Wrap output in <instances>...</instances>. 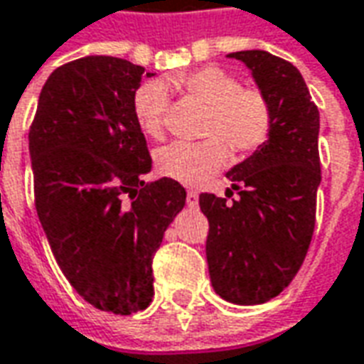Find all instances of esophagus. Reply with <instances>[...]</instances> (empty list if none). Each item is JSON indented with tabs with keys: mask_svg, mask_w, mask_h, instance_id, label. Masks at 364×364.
<instances>
[{
	"mask_svg": "<svg viewBox=\"0 0 364 364\" xmlns=\"http://www.w3.org/2000/svg\"><path fill=\"white\" fill-rule=\"evenodd\" d=\"M198 203V195L195 191H187V205L189 206H197Z\"/></svg>",
	"mask_w": 364,
	"mask_h": 364,
	"instance_id": "34e87169",
	"label": "esophagus"
}]
</instances>
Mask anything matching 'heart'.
<instances>
[{"instance_id": "1", "label": "heart", "mask_w": 364, "mask_h": 364, "mask_svg": "<svg viewBox=\"0 0 364 364\" xmlns=\"http://www.w3.org/2000/svg\"><path fill=\"white\" fill-rule=\"evenodd\" d=\"M171 83L208 105L200 142H171L156 151V167L164 177L183 185H198L226 166L230 145L237 154H252L267 142L273 130V109L259 87H245L236 75L218 66L171 75ZM167 90L164 83H144L134 93L132 111L146 136L164 134Z\"/></svg>"}]
</instances>
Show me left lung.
<instances>
[{"mask_svg":"<svg viewBox=\"0 0 364 364\" xmlns=\"http://www.w3.org/2000/svg\"><path fill=\"white\" fill-rule=\"evenodd\" d=\"M228 58L252 70L273 109V130L259 150L226 173L240 197L228 203L203 193L198 205L208 218L206 261L216 294L252 306L289 287L312 242L321 181L320 112L304 77L287 60L265 50L232 52Z\"/></svg>","mask_w":364,"mask_h":364,"instance_id":"8db88e82","label":"left lung"}]
</instances>
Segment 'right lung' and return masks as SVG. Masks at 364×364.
Masks as SVG:
<instances>
[{"label":"right lung","instance_id":"obj_1","mask_svg":"<svg viewBox=\"0 0 364 364\" xmlns=\"http://www.w3.org/2000/svg\"><path fill=\"white\" fill-rule=\"evenodd\" d=\"M151 75L112 56L68 62L44 83L28 132L52 253L83 300L120 316L150 306L151 261L187 198L169 177L142 181L151 158L132 101Z\"/></svg>","mask_w":364,"mask_h":364}]
</instances>
